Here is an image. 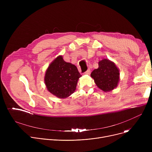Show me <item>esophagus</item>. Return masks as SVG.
<instances>
[{
    "label": "esophagus",
    "mask_w": 152,
    "mask_h": 152,
    "mask_svg": "<svg viewBox=\"0 0 152 152\" xmlns=\"http://www.w3.org/2000/svg\"><path fill=\"white\" fill-rule=\"evenodd\" d=\"M90 72H91V70H90V69H88L87 70H86V71L85 72V74H86V75H89V74L90 73Z\"/></svg>",
    "instance_id": "esophagus-1"
}]
</instances>
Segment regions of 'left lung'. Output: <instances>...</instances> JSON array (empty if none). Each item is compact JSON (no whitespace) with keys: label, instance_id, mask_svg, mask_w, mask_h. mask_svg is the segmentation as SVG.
<instances>
[{"label":"left lung","instance_id":"1","mask_svg":"<svg viewBox=\"0 0 152 152\" xmlns=\"http://www.w3.org/2000/svg\"><path fill=\"white\" fill-rule=\"evenodd\" d=\"M119 75V70L115 64L106 59L99 61V68L91 73L97 86L104 92L110 91L117 87Z\"/></svg>","mask_w":152,"mask_h":152}]
</instances>
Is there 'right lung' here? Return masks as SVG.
Returning <instances> with one entry per match:
<instances>
[{
    "label": "right lung",
    "mask_w": 152,
    "mask_h": 152,
    "mask_svg": "<svg viewBox=\"0 0 152 152\" xmlns=\"http://www.w3.org/2000/svg\"><path fill=\"white\" fill-rule=\"evenodd\" d=\"M81 76L75 65L66 62L62 56H59L46 70L45 81L49 92L58 98L64 99L74 93Z\"/></svg>",
    "instance_id": "right-lung-1"
}]
</instances>
